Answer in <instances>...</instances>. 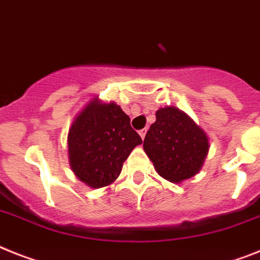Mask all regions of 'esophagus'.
Returning <instances> with one entry per match:
<instances>
[{
    "label": "esophagus",
    "instance_id": "1",
    "mask_svg": "<svg viewBox=\"0 0 260 260\" xmlns=\"http://www.w3.org/2000/svg\"><path fill=\"white\" fill-rule=\"evenodd\" d=\"M139 134H140L141 139H144V137H145V135H147V129H141V131H139Z\"/></svg>",
    "mask_w": 260,
    "mask_h": 260
}]
</instances>
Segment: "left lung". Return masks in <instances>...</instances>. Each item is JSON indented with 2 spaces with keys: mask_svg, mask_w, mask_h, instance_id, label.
<instances>
[{
  "mask_svg": "<svg viewBox=\"0 0 260 260\" xmlns=\"http://www.w3.org/2000/svg\"><path fill=\"white\" fill-rule=\"evenodd\" d=\"M143 147L157 173L180 184L200 172L208 156L209 139L186 113L165 107L156 112Z\"/></svg>",
  "mask_w": 260,
  "mask_h": 260,
  "instance_id": "left-lung-1",
  "label": "left lung"
}]
</instances>
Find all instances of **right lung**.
Returning a JSON list of instances; mask_svg holds the SVG:
<instances>
[{
  "mask_svg": "<svg viewBox=\"0 0 260 260\" xmlns=\"http://www.w3.org/2000/svg\"><path fill=\"white\" fill-rule=\"evenodd\" d=\"M67 141L70 167L93 189L112 184L131 152L143 143L129 116L116 103H102L98 98L75 117Z\"/></svg>",
  "mask_w": 260,
  "mask_h": 260,
  "instance_id": "add662e5",
  "label": "right lung"
}]
</instances>
